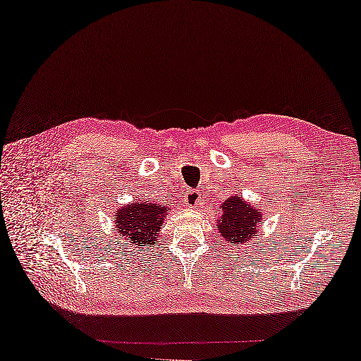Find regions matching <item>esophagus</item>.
Returning <instances> with one entry per match:
<instances>
[{"label": "esophagus", "mask_w": 361, "mask_h": 361, "mask_svg": "<svg viewBox=\"0 0 361 361\" xmlns=\"http://www.w3.org/2000/svg\"><path fill=\"white\" fill-rule=\"evenodd\" d=\"M199 200H200V195H199L197 191H195V190H188L187 191L185 202H187L188 207H196L199 204Z\"/></svg>", "instance_id": "34e87169"}]
</instances>
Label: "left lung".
Here are the masks:
<instances>
[{
	"mask_svg": "<svg viewBox=\"0 0 361 361\" xmlns=\"http://www.w3.org/2000/svg\"><path fill=\"white\" fill-rule=\"evenodd\" d=\"M222 219L217 221V228L222 237L230 243L248 242L257 233V225L262 219L259 209H254L248 202L240 197H230L221 207Z\"/></svg>",
	"mask_w": 361,
	"mask_h": 361,
	"instance_id": "left-lung-1",
	"label": "left lung"
}]
</instances>
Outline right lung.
Segmentation results:
<instances>
[{"label": "right lung", "instance_id": "right-lung-1", "mask_svg": "<svg viewBox=\"0 0 361 361\" xmlns=\"http://www.w3.org/2000/svg\"><path fill=\"white\" fill-rule=\"evenodd\" d=\"M166 213L165 205H156L152 202H135L118 209L116 228L119 234L127 237L130 243L139 248L150 247L156 243L157 234L161 231L164 217Z\"/></svg>", "mask_w": 361, "mask_h": 361}]
</instances>
